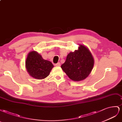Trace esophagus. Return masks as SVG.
Returning a JSON list of instances; mask_svg holds the SVG:
<instances>
[{
	"instance_id": "obj_1",
	"label": "esophagus",
	"mask_w": 122,
	"mask_h": 122,
	"mask_svg": "<svg viewBox=\"0 0 122 122\" xmlns=\"http://www.w3.org/2000/svg\"><path fill=\"white\" fill-rule=\"evenodd\" d=\"M55 66H60L61 64H60V62H58V63H56V64H55Z\"/></svg>"
}]
</instances>
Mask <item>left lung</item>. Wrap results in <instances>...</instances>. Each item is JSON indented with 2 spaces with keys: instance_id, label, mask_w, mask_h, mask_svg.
<instances>
[{
  "instance_id": "left-lung-1",
  "label": "left lung",
  "mask_w": 122,
  "mask_h": 122,
  "mask_svg": "<svg viewBox=\"0 0 122 122\" xmlns=\"http://www.w3.org/2000/svg\"><path fill=\"white\" fill-rule=\"evenodd\" d=\"M94 60L88 48L80 45L78 50L69 53L61 68L68 77L75 81L87 77L93 66Z\"/></svg>"
}]
</instances>
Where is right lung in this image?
<instances>
[{
	"mask_svg": "<svg viewBox=\"0 0 122 122\" xmlns=\"http://www.w3.org/2000/svg\"><path fill=\"white\" fill-rule=\"evenodd\" d=\"M26 68L27 71L34 78L43 79L49 75L53 64L49 61L44 60L35 51L29 54L26 59Z\"/></svg>",
	"mask_w": 122,
	"mask_h": 122,
	"instance_id": "obj_1",
	"label": "right lung"
}]
</instances>
